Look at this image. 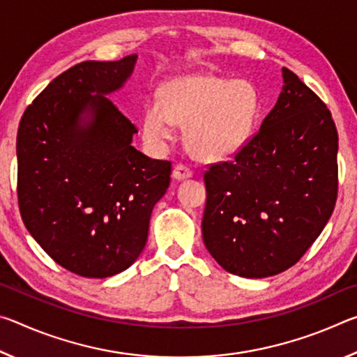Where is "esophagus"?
Listing matches in <instances>:
<instances>
[{"mask_svg":"<svg viewBox=\"0 0 357 357\" xmlns=\"http://www.w3.org/2000/svg\"><path fill=\"white\" fill-rule=\"evenodd\" d=\"M193 176V172L190 167H187L184 164H178L174 165L173 168V178L174 179H187V178H192Z\"/></svg>","mask_w":357,"mask_h":357,"instance_id":"34e87169","label":"esophagus"}]
</instances>
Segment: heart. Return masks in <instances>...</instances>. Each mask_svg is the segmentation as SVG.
<instances>
[{
  "mask_svg": "<svg viewBox=\"0 0 357 357\" xmlns=\"http://www.w3.org/2000/svg\"><path fill=\"white\" fill-rule=\"evenodd\" d=\"M259 114L255 86L213 74L174 78L143 110L142 132L151 144L174 137L176 124H187L185 144L202 160L217 162L239 153L252 137Z\"/></svg>",
  "mask_w": 357,
  "mask_h": 357,
  "instance_id": "b5f03b06",
  "label": "heart"
}]
</instances>
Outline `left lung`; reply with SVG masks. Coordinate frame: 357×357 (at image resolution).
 I'll return each mask as SVG.
<instances>
[{
    "instance_id": "left-lung-1",
    "label": "left lung",
    "mask_w": 357,
    "mask_h": 357,
    "mask_svg": "<svg viewBox=\"0 0 357 357\" xmlns=\"http://www.w3.org/2000/svg\"><path fill=\"white\" fill-rule=\"evenodd\" d=\"M283 83L257 134L203 176L204 245L227 273L247 279L298 263L337 202L338 135L329 108L287 68Z\"/></svg>"
}]
</instances>
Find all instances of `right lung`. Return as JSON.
<instances>
[{"label": "right lung", "mask_w": 357, "mask_h": 357, "mask_svg": "<svg viewBox=\"0 0 357 357\" xmlns=\"http://www.w3.org/2000/svg\"><path fill=\"white\" fill-rule=\"evenodd\" d=\"M137 55L83 61L47 84L17 132L23 223L53 261L88 279L123 273L144 249L172 162L132 146L137 128L105 94L123 86ZM91 120L81 124V114Z\"/></svg>", "instance_id": "obj_1"}]
</instances>
